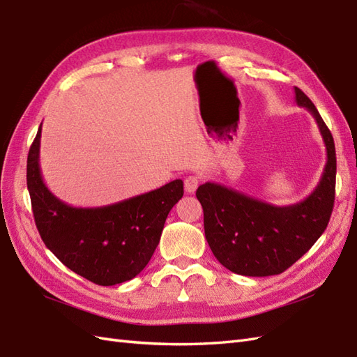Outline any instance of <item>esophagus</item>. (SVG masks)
<instances>
[{
  "label": "esophagus",
  "instance_id": "34e87169",
  "mask_svg": "<svg viewBox=\"0 0 357 357\" xmlns=\"http://www.w3.org/2000/svg\"><path fill=\"white\" fill-rule=\"evenodd\" d=\"M198 177H195V176H192V177H188L186 180H185V189L188 190V192H195L197 190V188H198Z\"/></svg>",
  "mask_w": 357,
  "mask_h": 357
}]
</instances>
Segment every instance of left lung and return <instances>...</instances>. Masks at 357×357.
Instances as JSON below:
<instances>
[{
    "label": "left lung",
    "mask_w": 357,
    "mask_h": 357,
    "mask_svg": "<svg viewBox=\"0 0 357 357\" xmlns=\"http://www.w3.org/2000/svg\"><path fill=\"white\" fill-rule=\"evenodd\" d=\"M294 93L296 103L310 111L319 124L327 151L323 176L310 197L278 207L218 183L207 181L197 189L211 252L237 275L282 273L312 248L329 224L336 180L333 137L311 99L297 86Z\"/></svg>",
    "instance_id": "1"
}]
</instances>
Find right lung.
I'll list each match as a JSON object with an SVG mask.
<instances>
[{
    "instance_id": "1",
    "label": "right lung",
    "mask_w": 357,
    "mask_h": 357,
    "mask_svg": "<svg viewBox=\"0 0 357 357\" xmlns=\"http://www.w3.org/2000/svg\"><path fill=\"white\" fill-rule=\"evenodd\" d=\"M40 137L42 124L28 151L26 186L43 243L66 267L94 284L130 281L159 245L169 210L183 197V181L109 206L72 207L43 183Z\"/></svg>"
}]
</instances>
